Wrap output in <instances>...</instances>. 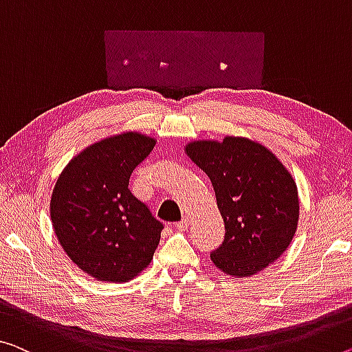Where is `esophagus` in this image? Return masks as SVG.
<instances>
[{
    "instance_id": "obj_1",
    "label": "esophagus",
    "mask_w": 352,
    "mask_h": 352,
    "mask_svg": "<svg viewBox=\"0 0 352 352\" xmlns=\"http://www.w3.org/2000/svg\"><path fill=\"white\" fill-rule=\"evenodd\" d=\"M190 217H188V215H186V217H184L181 221H177L176 223V228L177 230H181V231H186L188 226H190Z\"/></svg>"
}]
</instances>
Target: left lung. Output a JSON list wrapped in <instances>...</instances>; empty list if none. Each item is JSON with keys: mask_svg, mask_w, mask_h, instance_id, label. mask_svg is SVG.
Wrapping results in <instances>:
<instances>
[{"mask_svg": "<svg viewBox=\"0 0 352 352\" xmlns=\"http://www.w3.org/2000/svg\"><path fill=\"white\" fill-rule=\"evenodd\" d=\"M184 151L212 182L225 241L210 253L231 277H252L283 255L299 221V195L288 168L245 137L195 140Z\"/></svg>", "mask_w": 352, "mask_h": 352, "instance_id": "obj_1", "label": "left lung"}]
</instances>
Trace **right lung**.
Segmentation results:
<instances>
[{"mask_svg":"<svg viewBox=\"0 0 352 352\" xmlns=\"http://www.w3.org/2000/svg\"><path fill=\"white\" fill-rule=\"evenodd\" d=\"M155 143L133 131L102 138L70 159L53 187L59 244L99 282H129L153 261L164 225L129 190V179Z\"/></svg>","mask_w":352,"mask_h":352,"instance_id":"add662e5","label":"right lung"}]
</instances>
